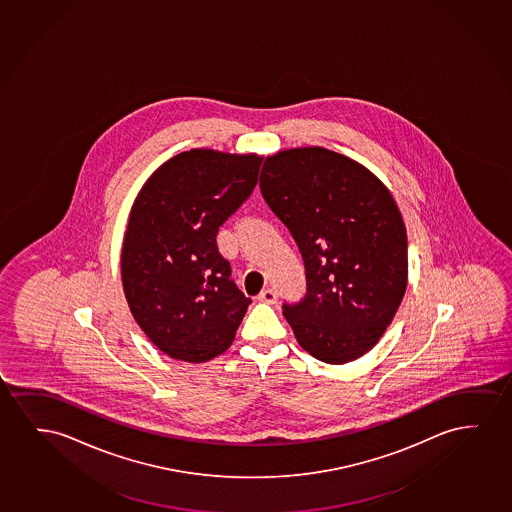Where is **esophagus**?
<instances>
[{
	"instance_id": "obj_1",
	"label": "esophagus",
	"mask_w": 512,
	"mask_h": 512,
	"mask_svg": "<svg viewBox=\"0 0 512 512\" xmlns=\"http://www.w3.org/2000/svg\"><path fill=\"white\" fill-rule=\"evenodd\" d=\"M258 300L265 303H275L277 302V293H275V289L272 288L263 289L260 296H258Z\"/></svg>"
}]
</instances>
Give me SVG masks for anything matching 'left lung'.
Masks as SVG:
<instances>
[{"instance_id":"obj_1","label":"left lung","mask_w":512,"mask_h":512,"mask_svg":"<svg viewBox=\"0 0 512 512\" xmlns=\"http://www.w3.org/2000/svg\"><path fill=\"white\" fill-rule=\"evenodd\" d=\"M260 188L302 252L307 293L282 303L298 344L332 365L360 358L407 288V233L393 196L365 166L323 147L265 159Z\"/></svg>"}]
</instances>
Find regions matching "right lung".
Returning <instances> with one entry per match:
<instances>
[{
	"mask_svg": "<svg viewBox=\"0 0 512 512\" xmlns=\"http://www.w3.org/2000/svg\"><path fill=\"white\" fill-rule=\"evenodd\" d=\"M261 159L180 152L140 189L124 233L121 274L131 314L159 351L203 363L235 339L251 298L217 249L219 226L256 188Z\"/></svg>",
	"mask_w": 512,
	"mask_h": 512,
	"instance_id": "1",
	"label": "right lung"
}]
</instances>
